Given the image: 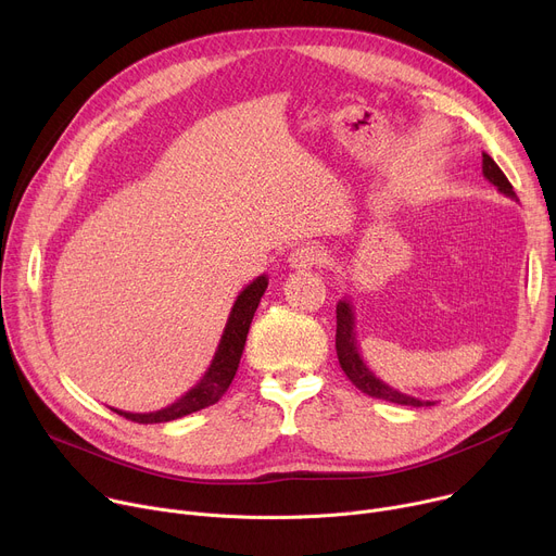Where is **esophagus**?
Returning <instances> with one entry per match:
<instances>
[{"label":"esophagus","instance_id":"34e87169","mask_svg":"<svg viewBox=\"0 0 556 556\" xmlns=\"http://www.w3.org/2000/svg\"><path fill=\"white\" fill-rule=\"evenodd\" d=\"M326 258H328V254L321 245H302V248L290 252L288 266L294 270H311V268L324 266Z\"/></svg>","mask_w":556,"mask_h":556}]
</instances>
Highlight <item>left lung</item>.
Segmentation results:
<instances>
[{
  "label": "left lung",
  "instance_id": "8db88e82",
  "mask_svg": "<svg viewBox=\"0 0 556 556\" xmlns=\"http://www.w3.org/2000/svg\"><path fill=\"white\" fill-rule=\"evenodd\" d=\"M483 176L494 185V188L505 194L511 201L516 199V192L511 190V182L507 180V176L501 172V167L494 163V159L490 154L483 152ZM338 332H336V351H338V359L342 371L346 374V378L366 395L371 397H380V400H389L395 404H404V406H431V400H420L414 395H406L393 387H389L387 382H382L371 368L366 366V362L359 355V346H357V338H355V313H353V304L351 300H340L338 302Z\"/></svg>",
  "mask_w": 556,
  "mask_h": 556
}]
</instances>
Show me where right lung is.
Masks as SVG:
<instances>
[{
  "label": "right lung",
  "mask_w": 556,
  "mask_h": 556,
  "mask_svg": "<svg viewBox=\"0 0 556 556\" xmlns=\"http://www.w3.org/2000/svg\"><path fill=\"white\" fill-rule=\"evenodd\" d=\"M266 288H268V277L262 275L254 281H250L239 292V298L235 300V306L226 321L224 336H220V340H218L216 353L207 366L205 376L188 393L180 395L174 404H169V406H165V409H159V412H150V414H129V412H121V409H114V412L125 416L127 420L140 422V425H154V422H169V420H176L182 416H190V414L201 412V409H205V406L218 402L220 395L228 391V387L232 384V380L237 376L248 330H250L254 311H256L258 302H262Z\"/></svg>",
  "instance_id": "obj_1"
}]
</instances>
